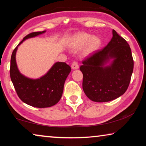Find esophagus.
I'll list each match as a JSON object with an SVG mask.
<instances>
[{
    "label": "esophagus",
    "instance_id": "obj_1",
    "mask_svg": "<svg viewBox=\"0 0 146 146\" xmlns=\"http://www.w3.org/2000/svg\"><path fill=\"white\" fill-rule=\"evenodd\" d=\"M71 68L72 69H77L78 68V64L77 62H73V63L71 64Z\"/></svg>",
    "mask_w": 146,
    "mask_h": 146
}]
</instances>
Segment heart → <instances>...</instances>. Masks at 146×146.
<instances>
[{
	"label": "heart",
	"instance_id": "b5f03b06",
	"mask_svg": "<svg viewBox=\"0 0 146 146\" xmlns=\"http://www.w3.org/2000/svg\"><path fill=\"white\" fill-rule=\"evenodd\" d=\"M86 44H88L87 47L84 52L85 56H88L98 50L101 46V41L100 38L97 36H92L86 33H80L73 37L70 42V47L73 50H78Z\"/></svg>",
	"mask_w": 146,
	"mask_h": 146
}]
</instances>
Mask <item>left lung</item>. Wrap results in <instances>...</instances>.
<instances>
[{
    "label": "left lung",
    "mask_w": 146,
    "mask_h": 146,
    "mask_svg": "<svg viewBox=\"0 0 146 146\" xmlns=\"http://www.w3.org/2000/svg\"><path fill=\"white\" fill-rule=\"evenodd\" d=\"M112 38L103 49L82 62V88L90 100L108 102L126 92L133 71L134 61L129 45L114 30ZM112 59L109 65H105Z\"/></svg>",
    "instance_id": "8db88e82"
}]
</instances>
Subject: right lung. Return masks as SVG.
I'll return each mask as SVG.
<instances>
[{
	"instance_id": "right-lung-1",
	"label": "right lung",
	"mask_w": 146,
	"mask_h": 146,
	"mask_svg": "<svg viewBox=\"0 0 146 146\" xmlns=\"http://www.w3.org/2000/svg\"><path fill=\"white\" fill-rule=\"evenodd\" d=\"M34 32L23 38L13 50L10 61V78L21 100L36 108L50 107L60 100L66 78L71 72V67L65 62H56L43 77L37 79L25 77L18 69L15 55L18 46L27 39L45 33Z\"/></svg>"
}]
</instances>
